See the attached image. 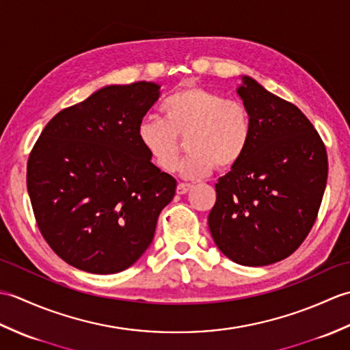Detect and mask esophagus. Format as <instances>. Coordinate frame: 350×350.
Returning <instances> with one entry per match:
<instances>
[{"label": "esophagus", "instance_id": "34e87169", "mask_svg": "<svg viewBox=\"0 0 350 350\" xmlns=\"http://www.w3.org/2000/svg\"><path fill=\"white\" fill-rule=\"evenodd\" d=\"M192 187H191V185L189 183H179V185H177V189H176V192H177V194H179V196H183V194H187V192L191 189Z\"/></svg>", "mask_w": 350, "mask_h": 350}]
</instances>
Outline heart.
I'll use <instances>...</instances> for the list:
<instances>
[{"label": "heart", "mask_w": 350, "mask_h": 350, "mask_svg": "<svg viewBox=\"0 0 350 350\" xmlns=\"http://www.w3.org/2000/svg\"><path fill=\"white\" fill-rule=\"evenodd\" d=\"M162 118L139 122V144L162 171L173 173L182 152L179 138L187 137L189 154L180 163L185 179H200L217 167L230 170L247 153L252 124L247 107L218 92L189 85L173 93L161 105Z\"/></svg>", "instance_id": "obj_1"}]
</instances>
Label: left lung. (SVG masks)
Returning a JSON list of instances; mask_svg holds the SVG:
<instances>
[{
  "label": "left lung",
  "instance_id": "8db88e82",
  "mask_svg": "<svg viewBox=\"0 0 350 350\" xmlns=\"http://www.w3.org/2000/svg\"><path fill=\"white\" fill-rule=\"evenodd\" d=\"M252 133L239 163L218 179L209 230L217 247L243 266L288 257L313 228L328 179V154L302 111L243 77L237 90Z\"/></svg>",
  "mask_w": 350,
  "mask_h": 350
}]
</instances>
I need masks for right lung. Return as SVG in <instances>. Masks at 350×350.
I'll list each match as a JSON object with an SVG mask.
<instances>
[{
    "label": "right lung",
    "instance_id": "right-lung-1",
    "mask_svg": "<svg viewBox=\"0 0 350 350\" xmlns=\"http://www.w3.org/2000/svg\"><path fill=\"white\" fill-rule=\"evenodd\" d=\"M159 85H109L44 126L27 163V188L43 239L66 263L116 273L150 245L173 176L153 165L137 128Z\"/></svg>",
    "mask_w": 350,
    "mask_h": 350
}]
</instances>
